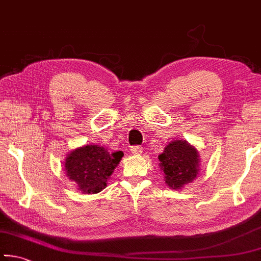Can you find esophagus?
Instances as JSON below:
<instances>
[{
  "mask_svg": "<svg viewBox=\"0 0 261 261\" xmlns=\"http://www.w3.org/2000/svg\"><path fill=\"white\" fill-rule=\"evenodd\" d=\"M130 151H131L132 154H136V155H139V154L143 153V147H140V146H132Z\"/></svg>",
  "mask_w": 261,
  "mask_h": 261,
  "instance_id": "34e87169",
  "label": "esophagus"
}]
</instances>
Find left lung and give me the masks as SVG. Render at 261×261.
<instances>
[{
  "instance_id": "8db88e82",
  "label": "left lung",
  "mask_w": 261,
  "mask_h": 261,
  "mask_svg": "<svg viewBox=\"0 0 261 261\" xmlns=\"http://www.w3.org/2000/svg\"><path fill=\"white\" fill-rule=\"evenodd\" d=\"M159 161L166 184L177 191L192 183L200 170L199 152L183 139L170 141L159 155Z\"/></svg>"
}]
</instances>
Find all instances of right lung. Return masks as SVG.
<instances>
[{
	"instance_id": "obj_1",
	"label": "right lung",
	"mask_w": 261,
	"mask_h": 261,
	"mask_svg": "<svg viewBox=\"0 0 261 261\" xmlns=\"http://www.w3.org/2000/svg\"><path fill=\"white\" fill-rule=\"evenodd\" d=\"M123 155L122 151L110 154L100 145H85L68 154L64 170L78 191L85 194L99 193L107 187V180Z\"/></svg>"
}]
</instances>
